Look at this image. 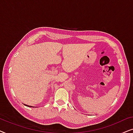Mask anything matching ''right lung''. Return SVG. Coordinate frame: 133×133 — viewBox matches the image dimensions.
I'll use <instances>...</instances> for the list:
<instances>
[{"instance_id": "right-lung-1", "label": "right lung", "mask_w": 133, "mask_h": 133, "mask_svg": "<svg viewBox=\"0 0 133 133\" xmlns=\"http://www.w3.org/2000/svg\"><path fill=\"white\" fill-rule=\"evenodd\" d=\"M25 106H26V107H32V106H30V105H26V104H24Z\"/></svg>"}]
</instances>
